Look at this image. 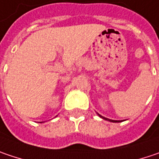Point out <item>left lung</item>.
Wrapping results in <instances>:
<instances>
[{"label": "left lung", "instance_id": "1", "mask_svg": "<svg viewBox=\"0 0 159 159\" xmlns=\"http://www.w3.org/2000/svg\"><path fill=\"white\" fill-rule=\"evenodd\" d=\"M100 117H101V118H102V119H104V120H106L111 121V122H120V120H110V119H107V118H104V117L101 116V115H100Z\"/></svg>", "mask_w": 159, "mask_h": 159}]
</instances>
